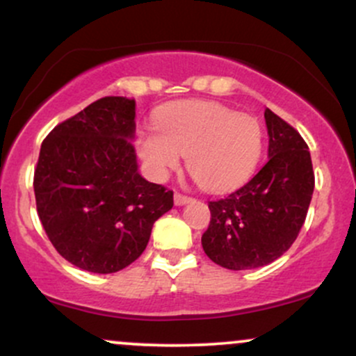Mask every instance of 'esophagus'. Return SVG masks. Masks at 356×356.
<instances>
[{
    "instance_id": "34e87169",
    "label": "esophagus",
    "mask_w": 356,
    "mask_h": 356,
    "mask_svg": "<svg viewBox=\"0 0 356 356\" xmlns=\"http://www.w3.org/2000/svg\"><path fill=\"white\" fill-rule=\"evenodd\" d=\"M191 201H192V197H189V195L181 194V192H175V195H174L175 206H184V204H187V202H191Z\"/></svg>"
}]
</instances>
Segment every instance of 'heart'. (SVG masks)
Wrapping results in <instances>:
<instances>
[{
    "instance_id": "b5f03b06",
    "label": "heart",
    "mask_w": 356,
    "mask_h": 356,
    "mask_svg": "<svg viewBox=\"0 0 356 356\" xmlns=\"http://www.w3.org/2000/svg\"><path fill=\"white\" fill-rule=\"evenodd\" d=\"M137 150L154 177L164 179L187 155V169L202 189L226 192L254 172L263 129L257 118L218 102H179L162 110L157 129L138 136Z\"/></svg>"
}]
</instances>
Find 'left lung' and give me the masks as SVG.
<instances>
[{
	"mask_svg": "<svg viewBox=\"0 0 356 356\" xmlns=\"http://www.w3.org/2000/svg\"><path fill=\"white\" fill-rule=\"evenodd\" d=\"M268 162L227 197L209 202L204 252L219 266L241 271L266 266L295 243L314 189L308 145L296 129L264 110Z\"/></svg>",
	"mask_w": 356,
	"mask_h": 356,
	"instance_id": "obj_1",
	"label": "left lung"
}]
</instances>
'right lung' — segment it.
<instances>
[{"label":"right lung","instance_id":"add662e5","mask_svg":"<svg viewBox=\"0 0 356 356\" xmlns=\"http://www.w3.org/2000/svg\"><path fill=\"white\" fill-rule=\"evenodd\" d=\"M136 102L104 97L48 134L35 167L36 211L73 266L117 273L144 252L174 192L145 181L132 145Z\"/></svg>","mask_w":356,"mask_h":356}]
</instances>
